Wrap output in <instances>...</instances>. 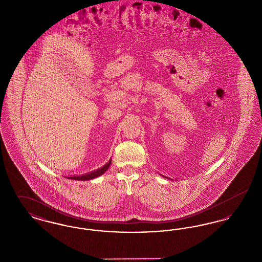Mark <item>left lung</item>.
Here are the masks:
<instances>
[{
    "mask_svg": "<svg viewBox=\"0 0 262 262\" xmlns=\"http://www.w3.org/2000/svg\"><path fill=\"white\" fill-rule=\"evenodd\" d=\"M163 177H165V176H163ZM165 178H167V177H165ZM167 179H170V178H167Z\"/></svg>",
    "mask_w": 262,
    "mask_h": 262,
    "instance_id": "obj_1",
    "label": "left lung"
}]
</instances>
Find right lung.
Returning a JSON list of instances; mask_svg holds the SVG:
<instances>
[{
    "label": "right lung",
    "mask_w": 262,
    "mask_h": 262,
    "mask_svg": "<svg viewBox=\"0 0 262 262\" xmlns=\"http://www.w3.org/2000/svg\"><path fill=\"white\" fill-rule=\"evenodd\" d=\"M111 161H112V159H111L109 162L107 163V164H105L103 167H101L100 169H97V170H95V171H93V172H90V173H88V174H80V176H73V177H66V178L72 179V180H75V181H89V180L95 179V178L99 177L101 174H104V173L108 170V168L110 167Z\"/></svg>",
    "instance_id": "obj_1"
}]
</instances>
